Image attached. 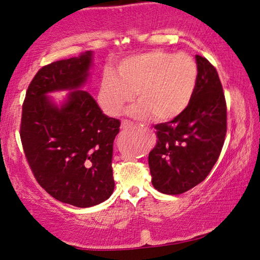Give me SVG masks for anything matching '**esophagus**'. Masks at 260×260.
<instances>
[{
    "instance_id": "obj_1",
    "label": "esophagus",
    "mask_w": 260,
    "mask_h": 260,
    "mask_svg": "<svg viewBox=\"0 0 260 260\" xmlns=\"http://www.w3.org/2000/svg\"><path fill=\"white\" fill-rule=\"evenodd\" d=\"M129 126H131V121H128V120H122L121 121V129L128 128Z\"/></svg>"
}]
</instances>
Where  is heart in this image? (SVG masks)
<instances>
[{
    "label": "heart",
    "mask_w": 260,
    "mask_h": 260,
    "mask_svg": "<svg viewBox=\"0 0 260 260\" xmlns=\"http://www.w3.org/2000/svg\"><path fill=\"white\" fill-rule=\"evenodd\" d=\"M199 69L187 54L151 50L128 57L101 79L98 100L109 116H118L132 100L139 101L127 110L129 116L169 121L181 114L195 93Z\"/></svg>",
    "instance_id": "obj_1"
}]
</instances>
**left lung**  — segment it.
<instances>
[{
    "label": "left lung",
    "instance_id": "left-lung-1",
    "mask_svg": "<svg viewBox=\"0 0 260 260\" xmlns=\"http://www.w3.org/2000/svg\"><path fill=\"white\" fill-rule=\"evenodd\" d=\"M199 78L186 110L155 126L157 144L149 153L152 186L179 195L201 183L218 160L227 132L225 95L217 70L196 55Z\"/></svg>",
    "mask_w": 260,
    "mask_h": 260
}]
</instances>
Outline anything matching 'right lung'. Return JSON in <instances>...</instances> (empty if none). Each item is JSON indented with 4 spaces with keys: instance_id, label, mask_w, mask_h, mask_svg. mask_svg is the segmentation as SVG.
I'll use <instances>...</instances> for the list:
<instances>
[{
    "instance_id": "1",
    "label": "right lung",
    "mask_w": 260,
    "mask_h": 260,
    "mask_svg": "<svg viewBox=\"0 0 260 260\" xmlns=\"http://www.w3.org/2000/svg\"><path fill=\"white\" fill-rule=\"evenodd\" d=\"M93 52L46 65L29 83L23 104L20 139L39 184L57 201L90 208L114 189L113 141L120 121L105 116L88 91ZM69 90L59 106L47 96Z\"/></svg>"
}]
</instances>
